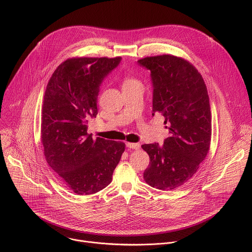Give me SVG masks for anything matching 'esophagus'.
<instances>
[{
    "label": "esophagus",
    "mask_w": 252,
    "mask_h": 252,
    "mask_svg": "<svg viewBox=\"0 0 252 252\" xmlns=\"http://www.w3.org/2000/svg\"><path fill=\"white\" fill-rule=\"evenodd\" d=\"M126 146L131 149H139L140 144L139 143H132V142H126Z\"/></svg>",
    "instance_id": "esophagus-1"
}]
</instances>
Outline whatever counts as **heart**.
<instances>
[{
	"instance_id": "b5f03b06",
	"label": "heart",
	"mask_w": 252,
	"mask_h": 252,
	"mask_svg": "<svg viewBox=\"0 0 252 252\" xmlns=\"http://www.w3.org/2000/svg\"><path fill=\"white\" fill-rule=\"evenodd\" d=\"M133 83H138V81H136L134 78L126 76L125 78V82H124V85H128V84H133Z\"/></svg>"
}]
</instances>
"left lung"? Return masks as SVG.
<instances>
[{
	"mask_svg": "<svg viewBox=\"0 0 252 252\" xmlns=\"http://www.w3.org/2000/svg\"><path fill=\"white\" fill-rule=\"evenodd\" d=\"M138 64L150 71L153 86L152 116L161 114L169 136L141 145L149 155L145 182L159 190L186 183L209 152L212 114L202 75L187 60L170 54L145 57Z\"/></svg>",
	"mask_w": 252,
	"mask_h": 252,
	"instance_id": "left-lung-1",
	"label": "left lung"
}]
</instances>
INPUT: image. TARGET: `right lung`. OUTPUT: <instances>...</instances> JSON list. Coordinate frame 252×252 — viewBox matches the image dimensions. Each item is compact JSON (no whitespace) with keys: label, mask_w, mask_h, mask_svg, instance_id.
<instances>
[{"label":"right lung","mask_w":252,"mask_h":252,"mask_svg":"<svg viewBox=\"0 0 252 252\" xmlns=\"http://www.w3.org/2000/svg\"><path fill=\"white\" fill-rule=\"evenodd\" d=\"M121 57L70 58L48 81L41 110V142L46 162L77 195H91L112 182L126 144L87 133L98 114L104 78Z\"/></svg>","instance_id":"1"}]
</instances>
